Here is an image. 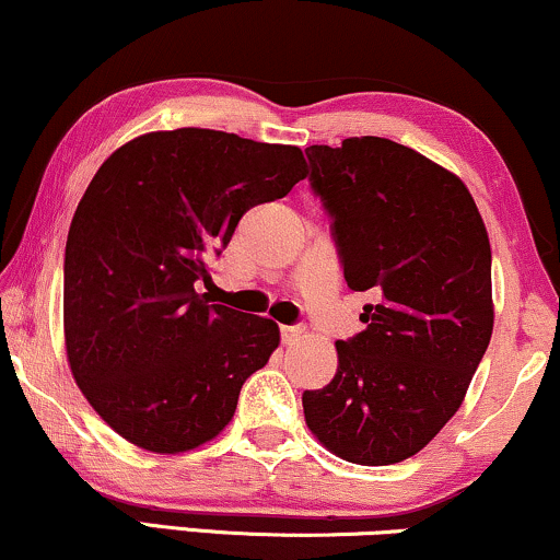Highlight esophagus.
<instances>
[{"mask_svg":"<svg viewBox=\"0 0 560 560\" xmlns=\"http://www.w3.org/2000/svg\"><path fill=\"white\" fill-rule=\"evenodd\" d=\"M304 325H281V341L284 343H296L304 338Z\"/></svg>","mask_w":560,"mask_h":560,"instance_id":"esophagus-1","label":"esophagus"}]
</instances>
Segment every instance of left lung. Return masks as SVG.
I'll list each match as a JSON object with an SVG mask.
<instances>
[{"mask_svg": "<svg viewBox=\"0 0 560 560\" xmlns=\"http://www.w3.org/2000/svg\"><path fill=\"white\" fill-rule=\"evenodd\" d=\"M346 284L370 292L366 330L302 395L304 421L346 463L413 457L463 406L493 332L491 243L468 186L382 137L307 147Z\"/></svg>", "mask_w": 560, "mask_h": 560, "instance_id": "8db88e82", "label": "left lung"}]
</instances>
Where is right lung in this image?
<instances>
[{"mask_svg": "<svg viewBox=\"0 0 560 560\" xmlns=\"http://www.w3.org/2000/svg\"><path fill=\"white\" fill-rule=\"evenodd\" d=\"M307 178L300 147L214 129L150 131L103 162L63 256V343L95 413L158 455L222 434L279 325L209 304V260L247 209Z\"/></svg>", "mask_w": 560, "mask_h": 560, "instance_id": "add662e5", "label": "right lung"}]
</instances>
